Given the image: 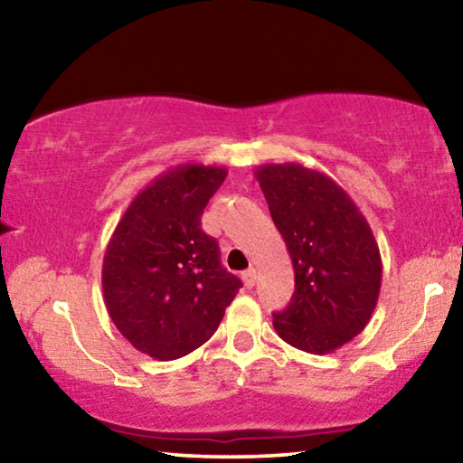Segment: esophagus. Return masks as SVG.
<instances>
[{"instance_id":"1","label":"esophagus","mask_w":463,"mask_h":463,"mask_svg":"<svg viewBox=\"0 0 463 463\" xmlns=\"http://www.w3.org/2000/svg\"><path fill=\"white\" fill-rule=\"evenodd\" d=\"M242 282H244L246 288L255 287V282H257V271H255V268H249L246 271H242Z\"/></svg>"}]
</instances>
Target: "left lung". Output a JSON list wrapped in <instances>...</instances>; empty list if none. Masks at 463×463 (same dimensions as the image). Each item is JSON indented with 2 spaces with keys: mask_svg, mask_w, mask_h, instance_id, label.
<instances>
[{
  "mask_svg": "<svg viewBox=\"0 0 463 463\" xmlns=\"http://www.w3.org/2000/svg\"><path fill=\"white\" fill-rule=\"evenodd\" d=\"M295 269L274 328L297 350L328 354L369 325L382 288V255L369 223L331 176L303 164L255 170Z\"/></svg>",
  "mask_w": 463,
  "mask_h": 463,
  "instance_id": "8db88e82",
  "label": "left lung"
}]
</instances>
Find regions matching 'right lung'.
I'll return each mask as SVG.
<instances>
[{"instance_id": "obj_1", "label": "right lung", "mask_w": 463, "mask_h": 463, "mask_svg": "<svg viewBox=\"0 0 463 463\" xmlns=\"http://www.w3.org/2000/svg\"><path fill=\"white\" fill-rule=\"evenodd\" d=\"M227 170L181 164L126 208L103 259L105 306L118 331L156 360L206 344L242 287L202 232V213Z\"/></svg>"}]
</instances>
